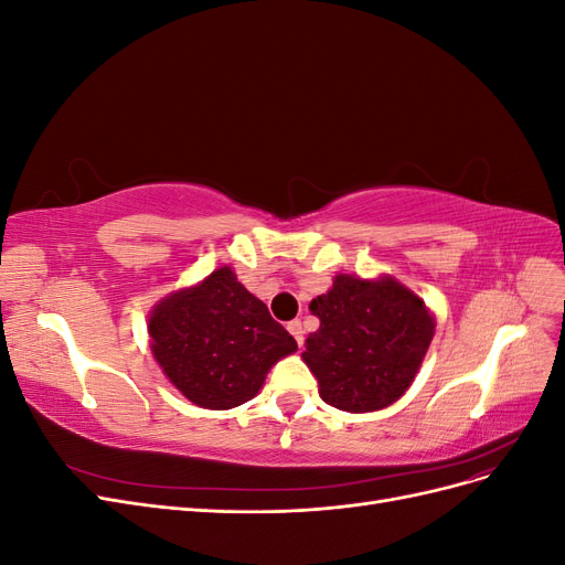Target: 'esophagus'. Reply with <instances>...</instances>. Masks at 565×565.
Here are the masks:
<instances>
[{"mask_svg": "<svg viewBox=\"0 0 565 565\" xmlns=\"http://www.w3.org/2000/svg\"><path fill=\"white\" fill-rule=\"evenodd\" d=\"M287 330H289V334H292V337L297 339V344L303 347V328H301V320L287 322Z\"/></svg>", "mask_w": 565, "mask_h": 565, "instance_id": "esophagus-1", "label": "esophagus"}]
</instances>
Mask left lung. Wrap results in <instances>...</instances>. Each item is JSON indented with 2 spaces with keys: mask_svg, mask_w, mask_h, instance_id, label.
Segmentation results:
<instances>
[{
  "mask_svg": "<svg viewBox=\"0 0 565 565\" xmlns=\"http://www.w3.org/2000/svg\"><path fill=\"white\" fill-rule=\"evenodd\" d=\"M320 328L306 339L303 363L320 398L344 413H377L415 382L436 334V316L393 276L339 273L309 303Z\"/></svg>",
  "mask_w": 565,
  "mask_h": 565,
  "instance_id": "obj_1",
  "label": "left lung"
}]
</instances>
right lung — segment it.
<instances>
[{
    "label": "right lung",
    "mask_w": 565,
    "mask_h": 565,
    "mask_svg": "<svg viewBox=\"0 0 565 565\" xmlns=\"http://www.w3.org/2000/svg\"><path fill=\"white\" fill-rule=\"evenodd\" d=\"M148 337L169 384L204 409L252 401L268 370L297 351L295 337L231 266L160 299L148 316Z\"/></svg>",
    "instance_id": "1"
}]
</instances>
